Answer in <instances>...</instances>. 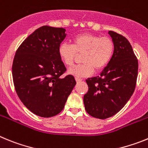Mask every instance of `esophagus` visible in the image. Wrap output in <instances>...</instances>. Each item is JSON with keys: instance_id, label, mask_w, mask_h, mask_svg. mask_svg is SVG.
Wrapping results in <instances>:
<instances>
[{"instance_id": "esophagus-1", "label": "esophagus", "mask_w": 148, "mask_h": 148, "mask_svg": "<svg viewBox=\"0 0 148 148\" xmlns=\"http://www.w3.org/2000/svg\"><path fill=\"white\" fill-rule=\"evenodd\" d=\"M75 80H76L77 82H82L83 79H82V78H79V77H75Z\"/></svg>"}]
</instances>
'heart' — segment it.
Returning a JSON list of instances; mask_svg holds the SVG:
<instances>
[{
  "instance_id": "obj_1",
  "label": "heart",
  "mask_w": 148,
  "mask_h": 148,
  "mask_svg": "<svg viewBox=\"0 0 148 148\" xmlns=\"http://www.w3.org/2000/svg\"><path fill=\"white\" fill-rule=\"evenodd\" d=\"M115 51L113 39L101 37L91 33L75 35L73 44L62 43L58 47V54L64 64L71 67L78 54H82L83 63L70 70V73L77 77L91 75L95 70H100L110 63Z\"/></svg>"
}]
</instances>
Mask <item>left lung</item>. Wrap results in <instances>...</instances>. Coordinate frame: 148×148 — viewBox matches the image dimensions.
<instances>
[{"label":"left lung","instance_id":"8db88e82","mask_svg":"<svg viewBox=\"0 0 148 148\" xmlns=\"http://www.w3.org/2000/svg\"><path fill=\"white\" fill-rule=\"evenodd\" d=\"M115 44L113 58L97 77L86 80L88 91L84 104L89 115L105 119L119 112L135 90L138 59L132 46L123 35L109 31Z\"/></svg>","mask_w":148,"mask_h":148}]
</instances>
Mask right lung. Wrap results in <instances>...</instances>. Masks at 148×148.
Instances as JSON below:
<instances>
[{
    "label": "right lung",
    "instance_id": "right-lung-1",
    "mask_svg": "<svg viewBox=\"0 0 148 148\" xmlns=\"http://www.w3.org/2000/svg\"><path fill=\"white\" fill-rule=\"evenodd\" d=\"M65 29L43 26L29 35L16 50L12 78L17 95L27 109L49 118L61 113L76 84L58 54Z\"/></svg>",
    "mask_w": 148,
    "mask_h": 148
}]
</instances>
